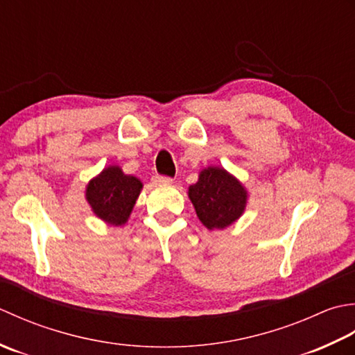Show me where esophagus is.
Here are the masks:
<instances>
[{
    "instance_id": "esophagus-1",
    "label": "esophagus",
    "mask_w": 355,
    "mask_h": 355,
    "mask_svg": "<svg viewBox=\"0 0 355 355\" xmlns=\"http://www.w3.org/2000/svg\"><path fill=\"white\" fill-rule=\"evenodd\" d=\"M153 182L155 184H170V182H173V179L170 176L156 175V176H153Z\"/></svg>"
}]
</instances>
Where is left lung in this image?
I'll list each match as a JSON object with an SVG mask.
<instances>
[{"mask_svg": "<svg viewBox=\"0 0 355 355\" xmlns=\"http://www.w3.org/2000/svg\"><path fill=\"white\" fill-rule=\"evenodd\" d=\"M198 218L208 230L225 228L241 218L247 205V191L223 168H205L188 190Z\"/></svg>", "mask_w": 355, "mask_h": 355, "instance_id": "1", "label": "left lung"}]
</instances>
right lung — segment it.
Returning a JSON list of instances; mask_svg holds the SVG:
<instances>
[{"label":"right lung","instance_id":"1","mask_svg":"<svg viewBox=\"0 0 355 355\" xmlns=\"http://www.w3.org/2000/svg\"><path fill=\"white\" fill-rule=\"evenodd\" d=\"M142 184L119 167H108L87 187L85 196L93 211L112 225H122L132 213Z\"/></svg>","mask_w":355,"mask_h":355}]
</instances>
